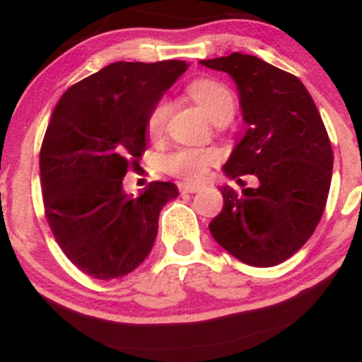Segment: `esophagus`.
<instances>
[{"label":"esophagus","instance_id":"esophagus-1","mask_svg":"<svg viewBox=\"0 0 362 362\" xmlns=\"http://www.w3.org/2000/svg\"><path fill=\"white\" fill-rule=\"evenodd\" d=\"M200 189L199 185H193V182H181L180 192L181 193H197Z\"/></svg>","mask_w":362,"mask_h":362}]
</instances>
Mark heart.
<instances>
[{
	"label": "heart",
	"mask_w": 362,
	"mask_h": 362,
	"mask_svg": "<svg viewBox=\"0 0 362 362\" xmlns=\"http://www.w3.org/2000/svg\"><path fill=\"white\" fill-rule=\"evenodd\" d=\"M188 95L202 107L212 124L230 120L235 111V98L232 90L223 81L214 78H199L188 85ZM169 115V103L165 99L158 100L148 115V132L150 136H158L163 130ZM219 160L216 150H192L181 148L163 158V167L167 173L176 174L185 180H200L206 176L209 167Z\"/></svg>",
	"instance_id": "obj_1"
}]
</instances>
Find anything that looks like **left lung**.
I'll return each mask as SVG.
<instances>
[{
	"label": "left lung",
	"mask_w": 362,
	"mask_h": 362,
	"mask_svg": "<svg viewBox=\"0 0 362 362\" xmlns=\"http://www.w3.org/2000/svg\"><path fill=\"white\" fill-rule=\"evenodd\" d=\"M230 74L245 134L223 165L226 177L255 174L258 188L221 186V212L211 235L238 262L274 267L291 258L314 233L326 207L333 151L317 106L293 74L255 55L200 61Z\"/></svg>",
	"instance_id": "1"
}]
</instances>
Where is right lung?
I'll return each mask as SVG.
<instances>
[{"label":"right lung","mask_w":362,"mask_h":362,"mask_svg":"<svg viewBox=\"0 0 362 362\" xmlns=\"http://www.w3.org/2000/svg\"><path fill=\"white\" fill-rule=\"evenodd\" d=\"M185 61L113 62L62 94L40 153L47 221L64 255L100 281L124 277L150 255L158 216L180 195L155 181L124 192L146 151L151 107L188 69Z\"/></svg>","instance_id":"1"}]
</instances>
